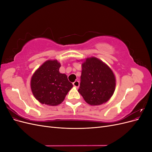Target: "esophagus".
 <instances>
[{"instance_id":"34e87169","label":"esophagus","mask_w":152,"mask_h":152,"mask_svg":"<svg viewBox=\"0 0 152 152\" xmlns=\"http://www.w3.org/2000/svg\"><path fill=\"white\" fill-rule=\"evenodd\" d=\"M73 85L75 87H79V82L78 80H75L74 82H73Z\"/></svg>"}]
</instances>
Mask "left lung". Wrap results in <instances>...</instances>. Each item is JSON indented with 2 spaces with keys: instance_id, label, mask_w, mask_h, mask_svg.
<instances>
[{
  "instance_id": "left-lung-1",
  "label": "left lung",
  "mask_w": 152,
  "mask_h": 152,
  "mask_svg": "<svg viewBox=\"0 0 152 152\" xmlns=\"http://www.w3.org/2000/svg\"><path fill=\"white\" fill-rule=\"evenodd\" d=\"M79 93L91 105H100L110 99L115 88V78L111 69L98 58H87L82 64Z\"/></svg>"
}]
</instances>
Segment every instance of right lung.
Masks as SVG:
<instances>
[{"label":"right lung","mask_w":152,"mask_h":152,"mask_svg":"<svg viewBox=\"0 0 152 152\" xmlns=\"http://www.w3.org/2000/svg\"><path fill=\"white\" fill-rule=\"evenodd\" d=\"M60 63L48 60L34 73L31 89L35 98L42 104L56 106L61 103L73 87L67 76L59 73Z\"/></svg>","instance_id":"obj_1"}]
</instances>
